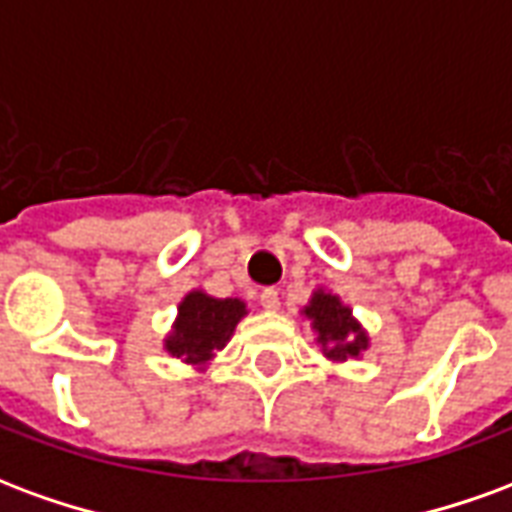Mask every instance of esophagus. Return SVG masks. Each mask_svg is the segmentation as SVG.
Instances as JSON below:
<instances>
[{
    "label": "esophagus",
    "instance_id": "obj_1",
    "mask_svg": "<svg viewBox=\"0 0 512 512\" xmlns=\"http://www.w3.org/2000/svg\"><path fill=\"white\" fill-rule=\"evenodd\" d=\"M260 307L268 312H277L279 310V293L274 288H266L260 293Z\"/></svg>",
    "mask_w": 512,
    "mask_h": 512
}]
</instances>
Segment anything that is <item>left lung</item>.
Here are the masks:
<instances>
[{
    "instance_id": "8db88e82",
    "label": "left lung",
    "mask_w": 512,
    "mask_h": 512,
    "mask_svg": "<svg viewBox=\"0 0 512 512\" xmlns=\"http://www.w3.org/2000/svg\"><path fill=\"white\" fill-rule=\"evenodd\" d=\"M301 315L310 321L321 354L332 362L359 359L370 348V334L365 332V326L356 321L354 310L332 290H312L310 304L301 310Z\"/></svg>"
}]
</instances>
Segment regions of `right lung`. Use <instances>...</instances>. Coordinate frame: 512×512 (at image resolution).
<instances>
[{
    "mask_svg": "<svg viewBox=\"0 0 512 512\" xmlns=\"http://www.w3.org/2000/svg\"><path fill=\"white\" fill-rule=\"evenodd\" d=\"M241 318H246V304L241 299H216L202 288L189 290L164 337V351L194 370H205L216 351L230 343Z\"/></svg>",
    "mask_w": 512,
    "mask_h": 512,
    "instance_id": "obj_1",
    "label": "right lung"
}]
</instances>
